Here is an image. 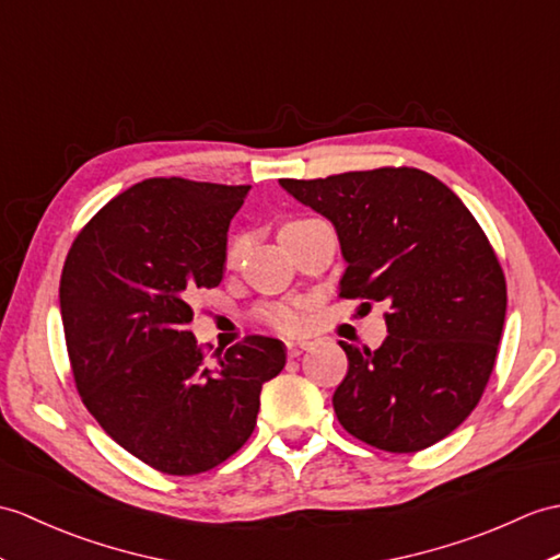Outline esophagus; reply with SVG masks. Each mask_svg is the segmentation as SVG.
<instances>
[{
    "mask_svg": "<svg viewBox=\"0 0 560 560\" xmlns=\"http://www.w3.org/2000/svg\"><path fill=\"white\" fill-rule=\"evenodd\" d=\"M310 346V341H285V353H289V358H301Z\"/></svg>",
    "mask_w": 560,
    "mask_h": 560,
    "instance_id": "esophagus-1",
    "label": "esophagus"
}]
</instances>
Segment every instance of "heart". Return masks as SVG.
Segmentation results:
<instances>
[{
  "label": "heart",
  "mask_w": 560,
  "mask_h": 560,
  "mask_svg": "<svg viewBox=\"0 0 560 560\" xmlns=\"http://www.w3.org/2000/svg\"><path fill=\"white\" fill-rule=\"evenodd\" d=\"M301 221H307V219H301ZM301 221H291L289 226L293 224H301ZM245 245H248V236L245 233H241V236L233 238L229 243L226 248V265H236ZM257 319L267 324V327L277 329V331H283V334H293L298 329H303L305 324V307L303 303H267L257 310Z\"/></svg>",
  "instance_id": "obj_1"
}]
</instances>
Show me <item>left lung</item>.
Returning <instances> with one entry per match:
<instances>
[{
  "label": "left lung",
  "instance_id": "1",
  "mask_svg": "<svg viewBox=\"0 0 560 560\" xmlns=\"http://www.w3.org/2000/svg\"><path fill=\"white\" fill-rule=\"evenodd\" d=\"M279 184L334 224L348 265L341 295L388 305L380 348L339 341L348 374L336 418L392 453L448 436L485 394L505 319V277L482 226L412 166Z\"/></svg>",
  "mask_w": 560,
  "mask_h": 560
}]
</instances>
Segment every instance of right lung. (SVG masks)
<instances>
[{"mask_svg": "<svg viewBox=\"0 0 560 560\" xmlns=\"http://www.w3.org/2000/svg\"><path fill=\"white\" fill-rule=\"evenodd\" d=\"M250 186L148 178L78 233L59 283L75 388L116 444L166 475H200L250 439L262 384L285 365L269 336L217 362L186 324L224 277L226 233Z\"/></svg>", "mask_w": 560, "mask_h": 560, "instance_id": "add662e5", "label": "right lung"}]
</instances>
